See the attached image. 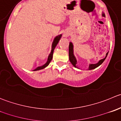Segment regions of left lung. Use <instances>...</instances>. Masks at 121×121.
<instances>
[{
    "label": "left lung",
    "mask_w": 121,
    "mask_h": 121,
    "mask_svg": "<svg viewBox=\"0 0 121 121\" xmlns=\"http://www.w3.org/2000/svg\"><path fill=\"white\" fill-rule=\"evenodd\" d=\"M102 15L103 17H105V13H104V12L102 13ZM73 48H74L73 44V43H71V42H70V44H69V60H70V61L71 62V63L73 64V65L74 67L78 68V67H77V59H76V58L75 57V56H74V54ZM108 52H109V51L106 54V56H105V58H103V59H102V60H99L97 63H96V64H89L88 70H93V69H96V68L98 67H99L100 65H101V64L103 63V62H104V61H105V60L106 59V57H107L108 54Z\"/></svg>",
    "instance_id": "1"
}]
</instances>
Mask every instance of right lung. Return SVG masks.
I'll list each match as a JSON object with an SVG mask.
<instances>
[{
	"instance_id": "1",
	"label": "right lung",
	"mask_w": 121,
	"mask_h": 121,
	"mask_svg": "<svg viewBox=\"0 0 121 121\" xmlns=\"http://www.w3.org/2000/svg\"><path fill=\"white\" fill-rule=\"evenodd\" d=\"M61 37H62V34L58 35L56 36V37L54 38V39L53 42H52V47H51V52H50V54H49L48 57L47 61L46 63H45V64H44V65H41V66L38 67L37 69H35V70H34L33 71H38V70H42V69H44V68H45L46 67H47L48 65H49V64H50V63L51 62V61L52 60V55H53L54 50L56 47L57 46V44L58 43V42H59L60 39H61Z\"/></svg>"
}]
</instances>
